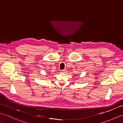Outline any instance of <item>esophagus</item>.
Returning <instances> with one entry per match:
<instances>
[{"label": "esophagus", "mask_w": 123, "mask_h": 123, "mask_svg": "<svg viewBox=\"0 0 123 123\" xmlns=\"http://www.w3.org/2000/svg\"><path fill=\"white\" fill-rule=\"evenodd\" d=\"M66 71L65 70H61V73H65Z\"/></svg>", "instance_id": "34e87169"}]
</instances>
